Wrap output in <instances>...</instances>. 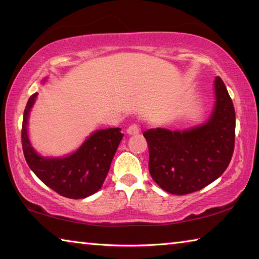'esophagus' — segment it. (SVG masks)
<instances>
[{"label":"esophagus","mask_w":259,"mask_h":259,"mask_svg":"<svg viewBox=\"0 0 259 259\" xmlns=\"http://www.w3.org/2000/svg\"><path fill=\"white\" fill-rule=\"evenodd\" d=\"M140 133V129L137 124H131L128 129H126V134L130 136H135L138 135Z\"/></svg>","instance_id":"34e87169"}]
</instances>
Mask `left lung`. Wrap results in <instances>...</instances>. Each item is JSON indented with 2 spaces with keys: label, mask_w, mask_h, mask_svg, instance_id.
I'll return each instance as SVG.
<instances>
[{
  "label": "left lung",
  "mask_w": 259,
  "mask_h": 259,
  "mask_svg": "<svg viewBox=\"0 0 259 259\" xmlns=\"http://www.w3.org/2000/svg\"><path fill=\"white\" fill-rule=\"evenodd\" d=\"M214 104L209 119L184 130L155 128L144 131L148 169L165 192L184 195L205 187L225 171L233 155L235 111L224 82H213Z\"/></svg>",
  "instance_id": "obj_1"
}]
</instances>
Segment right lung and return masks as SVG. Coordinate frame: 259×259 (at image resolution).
<instances>
[{
	"label": "right lung",
	"mask_w": 259,
	"mask_h": 259,
	"mask_svg": "<svg viewBox=\"0 0 259 259\" xmlns=\"http://www.w3.org/2000/svg\"><path fill=\"white\" fill-rule=\"evenodd\" d=\"M47 78L43 80L45 84ZM37 93L28 99L24 111L21 143L26 162L37 178L58 194L83 199L103 186L114 154L123 138L120 128L96 130L76 151L64 156H43L35 151L28 135L29 114Z\"/></svg>",
	"instance_id": "obj_1"
}]
</instances>
